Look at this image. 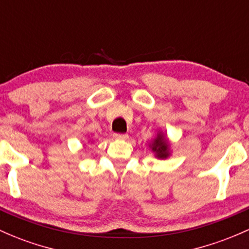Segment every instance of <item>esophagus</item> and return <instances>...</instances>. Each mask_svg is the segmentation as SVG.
I'll return each instance as SVG.
<instances>
[{
  "label": "esophagus",
  "instance_id": "esophagus-1",
  "mask_svg": "<svg viewBox=\"0 0 249 249\" xmlns=\"http://www.w3.org/2000/svg\"><path fill=\"white\" fill-rule=\"evenodd\" d=\"M113 137L116 139H126L129 136L126 133H113Z\"/></svg>",
  "mask_w": 249,
  "mask_h": 249
}]
</instances>
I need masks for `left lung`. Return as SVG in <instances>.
<instances>
[{"label":"left lung","mask_w":249,"mask_h":249,"mask_svg":"<svg viewBox=\"0 0 249 249\" xmlns=\"http://www.w3.org/2000/svg\"><path fill=\"white\" fill-rule=\"evenodd\" d=\"M151 149L152 151L156 152L157 157L160 158H165L169 155L168 144H166V141L160 135H158V137L155 139V142L151 145Z\"/></svg>","instance_id":"left-lung-1"}]
</instances>
